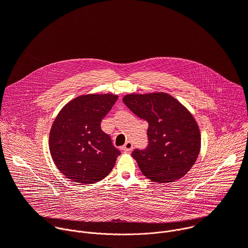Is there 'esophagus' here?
Instances as JSON below:
<instances>
[{"label": "esophagus", "mask_w": 248, "mask_h": 248, "mask_svg": "<svg viewBox=\"0 0 248 248\" xmlns=\"http://www.w3.org/2000/svg\"><path fill=\"white\" fill-rule=\"evenodd\" d=\"M132 148H133V144L130 142V141H126V142L124 143V145L122 147V149H123L124 151H125V152L131 151Z\"/></svg>", "instance_id": "34e87169"}]
</instances>
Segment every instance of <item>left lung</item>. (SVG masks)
<instances>
[{
  "mask_svg": "<svg viewBox=\"0 0 248 248\" xmlns=\"http://www.w3.org/2000/svg\"><path fill=\"white\" fill-rule=\"evenodd\" d=\"M126 107L145 120L148 146L131 156L147 179L159 184L180 180L192 168L200 152L199 126L189 111L164 92L127 94Z\"/></svg>",
  "mask_w": 248,
  "mask_h": 248,
  "instance_id": "8db88e82",
  "label": "left lung"
}]
</instances>
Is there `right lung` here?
I'll return each instance as SVG.
<instances>
[{
    "label": "right lung",
    "mask_w": 248,
    "mask_h": 248,
    "mask_svg": "<svg viewBox=\"0 0 248 248\" xmlns=\"http://www.w3.org/2000/svg\"><path fill=\"white\" fill-rule=\"evenodd\" d=\"M118 100L113 94H87L69 101L56 117L49 149L60 171L75 183L95 184L107 176L121 152L101 122Z\"/></svg>",
    "instance_id": "add662e5"
}]
</instances>
